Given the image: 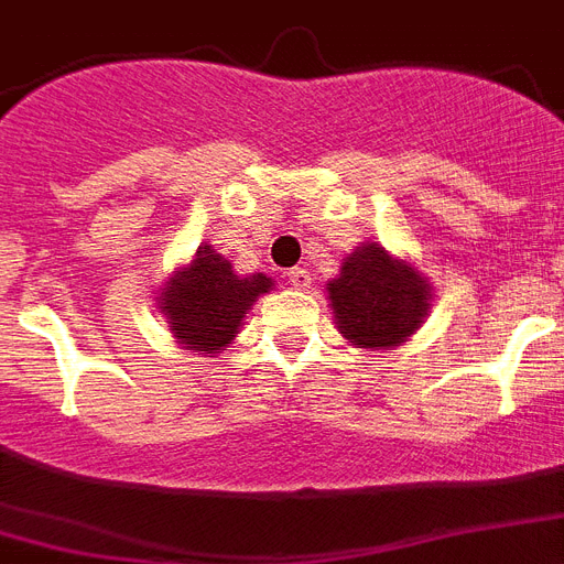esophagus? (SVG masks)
I'll use <instances>...</instances> for the list:
<instances>
[{
  "label": "esophagus",
  "mask_w": 564,
  "mask_h": 564,
  "mask_svg": "<svg viewBox=\"0 0 564 564\" xmlns=\"http://www.w3.org/2000/svg\"><path fill=\"white\" fill-rule=\"evenodd\" d=\"M288 282H291L296 291H305V288H311V273H307L305 268H291V271H288Z\"/></svg>",
  "instance_id": "esophagus-1"
}]
</instances>
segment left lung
Listing matches in <instances>:
<instances>
[{"instance_id": "obj_1", "label": "left lung", "mask_w": 564, "mask_h": 564, "mask_svg": "<svg viewBox=\"0 0 564 564\" xmlns=\"http://www.w3.org/2000/svg\"><path fill=\"white\" fill-rule=\"evenodd\" d=\"M325 291L339 334L365 350L399 348L422 328L433 302L425 273L370 239L345 257Z\"/></svg>"}]
</instances>
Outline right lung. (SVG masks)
I'll return each instance as SVG.
<instances>
[{"mask_svg":"<svg viewBox=\"0 0 564 564\" xmlns=\"http://www.w3.org/2000/svg\"><path fill=\"white\" fill-rule=\"evenodd\" d=\"M268 291H273L271 276H242L230 259L202 245L194 259L159 288L156 307L176 345L191 354H223L245 325V314Z\"/></svg>","mask_w":564,"mask_h":564,"instance_id":"1","label":"right lung"}]
</instances>
